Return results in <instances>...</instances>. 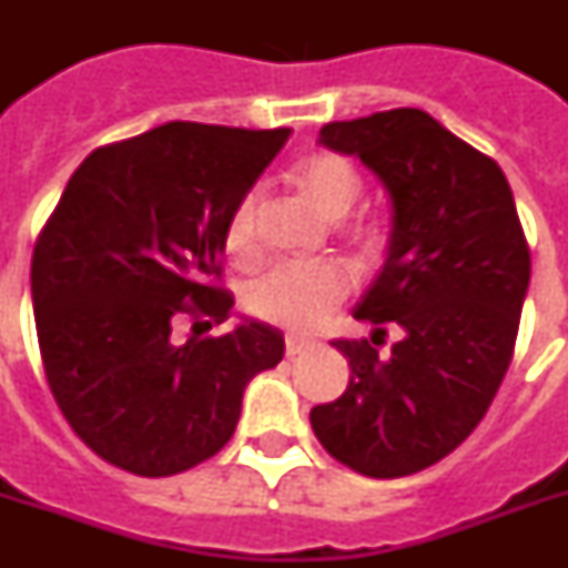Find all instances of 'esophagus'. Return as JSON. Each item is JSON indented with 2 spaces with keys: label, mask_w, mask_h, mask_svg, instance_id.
I'll use <instances>...</instances> for the list:
<instances>
[{
  "label": "esophagus",
  "mask_w": 568,
  "mask_h": 568,
  "mask_svg": "<svg viewBox=\"0 0 568 568\" xmlns=\"http://www.w3.org/2000/svg\"><path fill=\"white\" fill-rule=\"evenodd\" d=\"M306 347H310V342H306V338H297V336H285V354H288V356H297V354H303V351H306Z\"/></svg>",
  "instance_id": "esophagus-1"
}]
</instances>
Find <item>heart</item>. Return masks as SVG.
Instances as JSON below:
<instances>
[{
  "label": "heart",
  "instance_id": "heart-1",
  "mask_svg": "<svg viewBox=\"0 0 568 568\" xmlns=\"http://www.w3.org/2000/svg\"><path fill=\"white\" fill-rule=\"evenodd\" d=\"M294 180L327 221L347 217L363 196V180L354 164L333 153L310 155L297 168ZM256 212L258 189L244 191L232 209L226 235H223L232 256H250L253 241H256ZM345 294L347 280L338 267L315 265V262H285L258 274L247 285L244 303L258 318L306 333V329L321 327L329 312L345 301Z\"/></svg>",
  "mask_w": 568,
  "mask_h": 568
}]
</instances>
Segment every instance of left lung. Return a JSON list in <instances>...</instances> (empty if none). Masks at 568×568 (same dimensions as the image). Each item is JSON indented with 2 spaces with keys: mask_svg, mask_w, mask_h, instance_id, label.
I'll return each mask as SVG.
<instances>
[{
  "mask_svg": "<svg viewBox=\"0 0 568 568\" xmlns=\"http://www.w3.org/2000/svg\"><path fill=\"white\" fill-rule=\"evenodd\" d=\"M318 144L356 155L388 191L386 258L354 318L379 336L397 324L404 338L386 359L368 338L333 342L351 383L312 409V430L359 475H415L475 430L501 386L528 297V241L501 168L427 111L327 123Z\"/></svg>",
  "mask_w": 568,
  "mask_h": 568,
  "instance_id": "1",
  "label": "left lung"
}]
</instances>
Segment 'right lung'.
Instances as JSON below:
<instances>
[{"label":"right lung","mask_w":568,"mask_h":568,"mask_svg":"<svg viewBox=\"0 0 568 568\" xmlns=\"http://www.w3.org/2000/svg\"><path fill=\"white\" fill-rule=\"evenodd\" d=\"M288 135L173 120L93 150L67 182L34 244L31 303L49 388L111 466L168 477L214 457L250 379L283 359L262 321L182 345L173 324L230 318L232 294L212 285L226 221Z\"/></svg>","instance_id":"right-lung-1"}]
</instances>
